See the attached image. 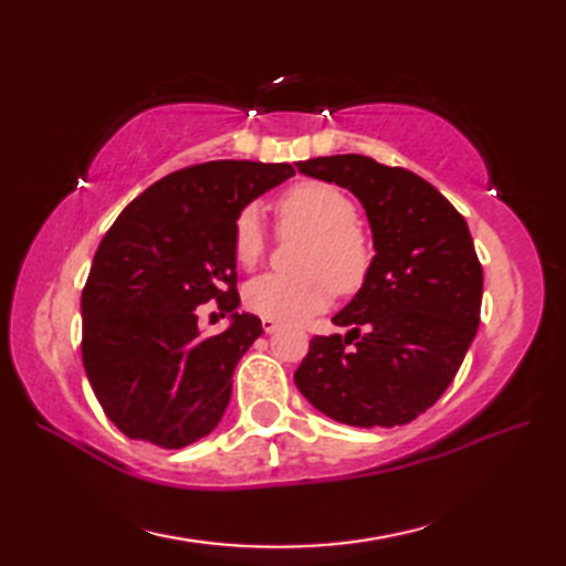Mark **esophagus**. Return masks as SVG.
<instances>
[{
    "instance_id": "esophagus-1",
    "label": "esophagus",
    "mask_w": 566,
    "mask_h": 566,
    "mask_svg": "<svg viewBox=\"0 0 566 566\" xmlns=\"http://www.w3.org/2000/svg\"><path fill=\"white\" fill-rule=\"evenodd\" d=\"M276 328H280V323H276L274 318H262V331L264 333H274Z\"/></svg>"
}]
</instances>
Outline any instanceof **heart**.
Instances as JSON below:
<instances>
[{"label":"heart","mask_w":566,"mask_h":566,"mask_svg":"<svg viewBox=\"0 0 566 566\" xmlns=\"http://www.w3.org/2000/svg\"><path fill=\"white\" fill-rule=\"evenodd\" d=\"M284 228L311 233L304 248V274H262L245 286V304L262 318L302 321L326 308L335 286L353 292L365 282L371 248L357 228V207L340 187L302 182L276 201ZM264 252V226L255 209H245L233 226V255L238 264L252 268Z\"/></svg>","instance_id":"1"}]
</instances>
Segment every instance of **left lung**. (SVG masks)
<instances>
[{
    "mask_svg": "<svg viewBox=\"0 0 566 566\" xmlns=\"http://www.w3.org/2000/svg\"><path fill=\"white\" fill-rule=\"evenodd\" d=\"M350 189L375 258L333 316L347 335H316L294 381L321 413L355 428L411 423L450 387L472 345L484 274L467 221L423 177L365 155L294 163Z\"/></svg>",
    "mask_w": 566,
    "mask_h": 566,
    "instance_id": "8db88e82",
    "label": "left lung"
}]
</instances>
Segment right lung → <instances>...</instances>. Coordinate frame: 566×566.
Masks as SVG:
<instances>
[{"label": "right lung", "mask_w": 566, "mask_h": 566, "mask_svg": "<svg viewBox=\"0 0 566 566\" xmlns=\"http://www.w3.org/2000/svg\"><path fill=\"white\" fill-rule=\"evenodd\" d=\"M294 177L286 163L213 160L150 185L118 213L82 292V363L104 413L130 440L179 450L207 438L233 371L262 335L238 314L233 226L250 201ZM232 316L203 336L196 306Z\"/></svg>", "instance_id": "add662e5"}]
</instances>
